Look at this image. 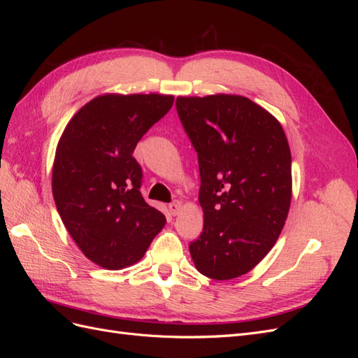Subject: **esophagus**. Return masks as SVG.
I'll return each mask as SVG.
<instances>
[{
	"label": "esophagus",
	"instance_id": "obj_1",
	"mask_svg": "<svg viewBox=\"0 0 358 358\" xmlns=\"http://www.w3.org/2000/svg\"><path fill=\"white\" fill-rule=\"evenodd\" d=\"M180 208H182V204H180V201H178V200H175V201L169 204V210H170V213H171L173 216L179 213Z\"/></svg>",
	"mask_w": 358,
	"mask_h": 358
}]
</instances>
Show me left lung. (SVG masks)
Listing matches in <instances>:
<instances>
[{"mask_svg": "<svg viewBox=\"0 0 358 358\" xmlns=\"http://www.w3.org/2000/svg\"><path fill=\"white\" fill-rule=\"evenodd\" d=\"M176 110L199 157L203 231L189 243L216 280L252 270L273 248L291 203V152L282 127L241 95L179 96Z\"/></svg>", "mask_w": 358, "mask_h": 358, "instance_id": "obj_1", "label": "left lung"}]
</instances>
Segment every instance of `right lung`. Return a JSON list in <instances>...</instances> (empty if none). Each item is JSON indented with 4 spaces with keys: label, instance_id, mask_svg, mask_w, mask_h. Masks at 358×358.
Instances as JSON below:
<instances>
[{
    "label": "right lung",
    "instance_id": "1",
    "mask_svg": "<svg viewBox=\"0 0 358 358\" xmlns=\"http://www.w3.org/2000/svg\"><path fill=\"white\" fill-rule=\"evenodd\" d=\"M171 95H100L76 113L59 138L52 191L61 220L91 262L109 270L137 263L166 216L149 206L133 157Z\"/></svg>",
    "mask_w": 358,
    "mask_h": 358
}]
</instances>
